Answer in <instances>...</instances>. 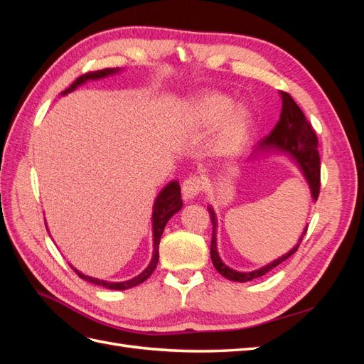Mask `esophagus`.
I'll use <instances>...</instances> for the list:
<instances>
[{
  "label": "esophagus",
  "mask_w": 364,
  "mask_h": 364,
  "mask_svg": "<svg viewBox=\"0 0 364 364\" xmlns=\"http://www.w3.org/2000/svg\"><path fill=\"white\" fill-rule=\"evenodd\" d=\"M203 188V182L200 178L197 176H191V178L185 179L182 183V196L185 200H191L194 197L199 194Z\"/></svg>",
  "instance_id": "obj_1"
}]
</instances>
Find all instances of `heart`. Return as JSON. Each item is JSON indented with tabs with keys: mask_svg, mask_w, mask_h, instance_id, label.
Instances as JSON below:
<instances>
[{
	"mask_svg": "<svg viewBox=\"0 0 364 364\" xmlns=\"http://www.w3.org/2000/svg\"><path fill=\"white\" fill-rule=\"evenodd\" d=\"M188 118L194 126L213 127L218 123L215 149L222 153H234L247 139L252 114L243 105H234L225 94L206 92L188 106Z\"/></svg>",
	"mask_w": 364,
	"mask_h": 364,
	"instance_id": "heart-1",
	"label": "heart"
}]
</instances>
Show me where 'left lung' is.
<instances>
[{"label": "left lung", "mask_w": 364, "mask_h": 364, "mask_svg": "<svg viewBox=\"0 0 364 364\" xmlns=\"http://www.w3.org/2000/svg\"><path fill=\"white\" fill-rule=\"evenodd\" d=\"M282 97V112L279 117V121L277 126L273 127L270 135L264 138L257 150H269V149H277L281 151L289 153V155L299 165L302 170L305 179L310 185L313 199L317 200L318 193H321V156H318L317 150V136L316 132L313 130L311 124L308 123L301 107L296 105V102L287 92H281ZM209 217H211L213 223V240H211V259L215 270L222 274V277L228 278L229 281H237V282H247L255 278L262 277V274L269 273L272 269H274L282 261L290 258L293 253L299 247L304 235L306 234L308 226L304 229L302 237L299 240L297 246H294L289 253H285L281 258L274 259L273 262L264 266L262 269L253 270V272H237L229 269L226 264L220 259L218 252H217V238H215V230H217V218L213 211V208H208Z\"/></svg>", "instance_id": "8db88e82"}]
</instances>
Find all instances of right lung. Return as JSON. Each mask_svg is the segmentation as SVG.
<instances>
[{"mask_svg":"<svg viewBox=\"0 0 364 364\" xmlns=\"http://www.w3.org/2000/svg\"><path fill=\"white\" fill-rule=\"evenodd\" d=\"M118 70L115 68H105V70H98V71H90V73H85L82 74L79 79H75V82L68 87V90H65L62 92V95L68 94L71 91H74L77 86L87 82V80H97V79H102V77H106L109 74H114ZM182 208V199H181V185L179 182H170L165 188L159 193V196L156 197V202L153 205V258L149 264V267L142 272L138 277H135L134 279H129L124 282H107V281H102V279H97V278H91V277H86V274L77 272L73 266V270L79 274V277L87 282H92L95 285H102L105 289H111V290H126V289H132L135 287V285H139L141 282H144L150 274L153 273V270L156 269L158 266V261H159V241L164 232V228L167 225L168 220L179 211Z\"/></svg>","mask_w":364,"mask_h":364,"instance_id":"obj_1","label":"right lung"}]
</instances>
